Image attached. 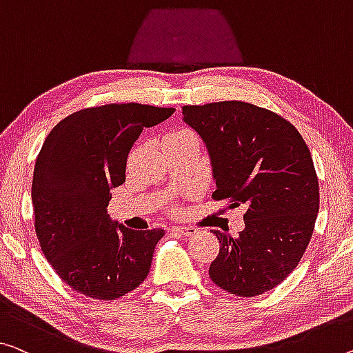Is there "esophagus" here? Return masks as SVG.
<instances>
[{
  "instance_id": "esophagus-1",
  "label": "esophagus",
  "mask_w": 353,
  "mask_h": 353,
  "mask_svg": "<svg viewBox=\"0 0 353 353\" xmlns=\"http://www.w3.org/2000/svg\"><path fill=\"white\" fill-rule=\"evenodd\" d=\"M172 232H176V233H180V235H183V236H191V235H194L195 230L194 227H184V225H175V227H172Z\"/></svg>"
}]
</instances>
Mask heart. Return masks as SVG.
Instances as JSON below:
<instances>
[{
    "label": "heart",
    "mask_w": 353,
    "mask_h": 353,
    "mask_svg": "<svg viewBox=\"0 0 353 353\" xmlns=\"http://www.w3.org/2000/svg\"><path fill=\"white\" fill-rule=\"evenodd\" d=\"M189 135H194L191 131H188V129H176V131H173L172 134L167 135V137H189Z\"/></svg>",
    "instance_id": "b5f03b06"
}]
</instances>
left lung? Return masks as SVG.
<instances>
[{
	"instance_id": "1",
	"label": "left lung",
	"mask_w": 353,
	"mask_h": 353,
	"mask_svg": "<svg viewBox=\"0 0 353 353\" xmlns=\"http://www.w3.org/2000/svg\"><path fill=\"white\" fill-rule=\"evenodd\" d=\"M183 117L210 151L213 200L245 205L246 229L211 230L219 254L210 278L236 296L274 289L296 268L319 213V180L298 129L279 113L245 101L183 105Z\"/></svg>"
}]
</instances>
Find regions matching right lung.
Segmentation results:
<instances>
[{
    "instance_id": "1",
    "label": "right lung",
    "mask_w": 353,
    "mask_h": 353,
    "mask_svg": "<svg viewBox=\"0 0 353 353\" xmlns=\"http://www.w3.org/2000/svg\"><path fill=\"white\" fill-rule=\"evenodd\" d=\"M173 112L139 102L94 105L47 135L31 186L36 236L52 268L79 294L117 300L148 276L164 230L117 227L107 205L110 189L126 181L128 154L143 128Z\"/></svg>"
}]
</instances>
